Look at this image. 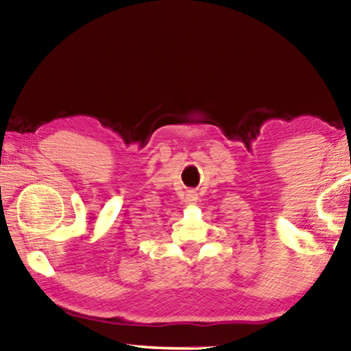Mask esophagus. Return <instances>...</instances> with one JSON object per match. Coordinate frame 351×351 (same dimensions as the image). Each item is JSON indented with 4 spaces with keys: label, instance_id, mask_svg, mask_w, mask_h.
Masks as SVG:
<instances>
[{
    "label": "esophagus",
    "instance_id": "1",
    "mask_svg": "<svg viewBox=\"0 0 351 351\" xmlns=\"http://www.w3.org/2000/svg\"><path fill=\"white\" fill-rule=\"evenodd\" d=\"M196 199H198V196H196L195 191H191V190L186 191V198H185L186 204H195Z\"/></svg>",
    "mask_w": 351,
    "mask_h": 351
}]
</instances>
